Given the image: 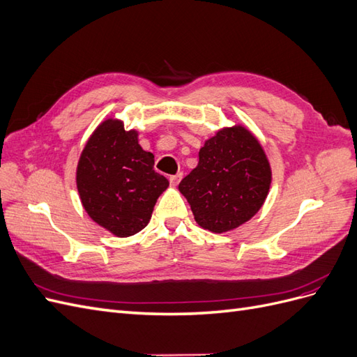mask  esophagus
<instances>
[{"instance_id": "esophagus-1", "label": "esophagus", "mask_w": 357, "mask_h": 357, "mask_svg": "<svg viewBox=\"0 0 357 357\" xmlns=\"http://www.w3.org/2000/svg\"><path fill=\"white\" fill-rule=\"evenodd\" d=\"M181 177H183L181 172H177V174L171 176V177H169V183H171V186H177L178 183H180V180H181Z\"/></svg>"}]
</instances>
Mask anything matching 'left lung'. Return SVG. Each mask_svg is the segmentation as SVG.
<instances>
[{
	"mask_svg": "<svg viewBox=\"0 0 357 357\" xmlns=\"http://www.w3.org/2000/svg\"><path fill=\"white\" fill-rule=\"evenodd\" d=\"M198 156V165L178 185L195 222L225 234L250 220L273 181L271 164L256 135L243 125L223 126L205 139Z\"/></svg>",
	"mask_w": 357,
	"mask_h": 357,
	"instance_id": "1",
	"label": "left lung"
}]
</instances>
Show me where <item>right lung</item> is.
Listing matches in <instances>:
<instances>
[{
  "instance_id": "1",
  "label": "right lung",
  "mask_w": 357,
  "mask_h": 357,
  "mask_svg": "<svg viewBox=\"0 0 357 357\" xmlns=\"http://www.w3.org/2000/svg\"><path fill=\"white\" fill-rule=\"evenodd\" d=\"M155 156L138 144V131L123 121H102L86 142L75 185L89 218L119 238L144 229L158 198L169 186L153 169Z\"/></svg>"
}]
</instances>
